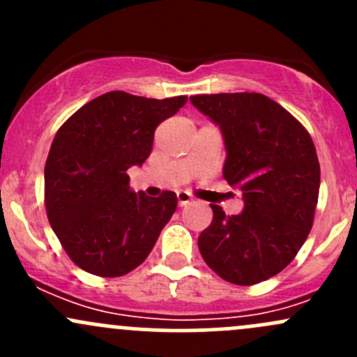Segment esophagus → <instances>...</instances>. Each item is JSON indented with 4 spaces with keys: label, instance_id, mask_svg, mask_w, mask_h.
I'll use <instances>...</instances> for the list:
<instances>
[{
    "label": "esophagus",
    "instance_id": "1",
    "mask_svg": "<svg viewBox=\"0 0 357 357\" xmlns=\"http://www.w3.org/2000/svg\"><path fill=\"white\" fill-rule=\"evenodd\" d=\"M190 202H192V197H190L188 193H186V192H179V193H178V204H179V207H183V205L190 204Z\"/></svg>",
    "mask_w": 357,
    "mask_h": 357
}]
</instances>
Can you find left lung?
<instances>
[{
  "mask_svg": "<svg viewBox=\"0 0 357 357\" xmlns=\"http://www.w3.org/2000/svg\"><path fill=\"white\" fill-rule=\"evenodd\" d=\"M190 102L221 129L222 176L243 195V211L214 218L199 236L208 268L235 285H255L294 261L312 228L319 162L304 126L261 93L195 95Z\"/></svg>",
  "mask_w": 357,
  "mask_h": 357,
  "instance_id": "8db88e82",
  "label": "left lung"
}]
</instances>
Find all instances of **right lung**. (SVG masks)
I'll use <instances>...</instances> for the list:
<instances>
[{
    "instance_id": "right-lung-1",
    "label": "right lung",
    "mask_w": 357,
    "mask_h": 357,
    "mask_svg": "<svg viewBox=\"0 0 357 357\" xmlns=\"http://www.w3.org/2000/svg\"><path fill=\"white\" fill-rule=\"evenodd\" d=\"M110 91L81 107L59 129L45 165L48 221L84 271L115 278L138 268L178 207L129 186L128 169L152 152L153 132L186 103Z\"/></svg>"
}]
</instances>
